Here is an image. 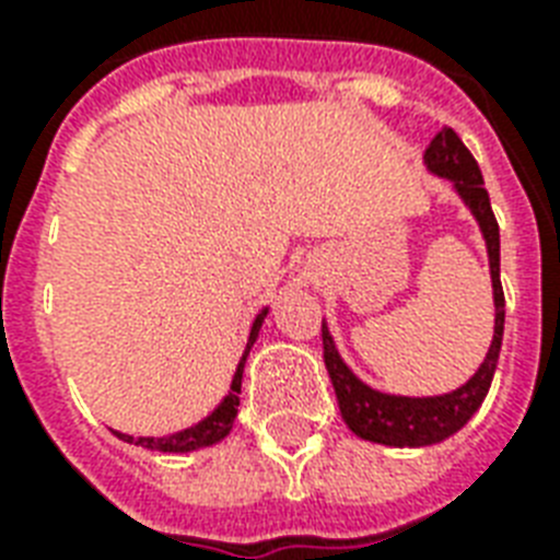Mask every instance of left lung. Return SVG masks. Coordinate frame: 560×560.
Wrapping results in <instances>:
<instances>
[{"instance_id":"obj_1","label":"left lung","mask_w":560,"mask_h":560,"mask_svg":"<svg viewBox=\"0 0 560 560\" xmlns=\"http://www.w3.org/2000/svg\"><path fill=\"white\" fill-rule=\"evenodd\" d=\"M424 168L439 179H447L453 194L465 202L470 218L477 220L479 235L486 241L488 272H491V296H494V337L488 346L486 358L468 381L444 395H392V392L372 389L363 383L351 366L342 360L340 349L331 337V328L323 319V349L325 369L331 374L337 404H340L342 421L363 442L386 444V447H430L453 433H459L470 418L482 407L491 381H494L500 346H503L505 325V299L500 284V226H497L491 200L482 186V171L470 151L451 127H442L430 148L424 151Z\"/></svg>"}]
</instances>
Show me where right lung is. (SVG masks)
<instances>
[{
	"mask_svg": "<svg viewBox=\"0 0 560 560\" xmlns=\"http://www.w3.org/2000/svg\"><path fill=\"white\" fill-rule=\"evenodd\" d=\"M270 314V307H264L261 314L255 316L253 328H249V340H246V349H244V358L237 363L235 369V377H232V386H229V395L220 400L218 407L211 409L209 416L202 418L200 424L188 427V430H179V433H171V435H162V439H153V435H127V433H113L127 444H136V447H144V451L151 453H171V456H183V453H197L202 447H211V444H220L232 433V427H235V418H237V407H241V383H244V366H246V358H249V351H253L255 340H258V334H261V325Z\"/></svg>",
	"mask_w": 560,
	"mask_h": 560,
	"instance_id": "1",
	"label": "right lung"
}]
</instances>
